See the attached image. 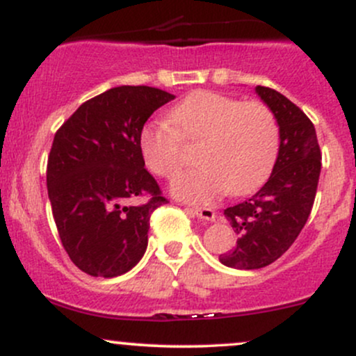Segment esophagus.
<instances>
[{"label": "esophagus", "instance_id": "1", "mask_svg": "<svg viewBox=\"0 0 356 356\" xmlns=\"http://www.w3.org/2000/svg\"><path fill=\"white\" fill-rule=\"evenodd\" d=\"M187 212H192L197 218L206 219V220H216V212L209 209V207H187Z\"/></svg>", "mask_w": 356, "mask_h": 356}]
</instances>
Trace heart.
<instances>
[{"label":"heart","instance_id":"b5f03b06","mask_svg":"<svg viewBox=\"0 0 356 356\" xmlns=\"http://www.w3.org/2000/svg\"><path fill=\"white\" fill-rule=\"evenodd\" d=\"M142 129L138 147L147 169L170 179L184 164V145L195 144L201 167L174 179L172 192L189 202L207 204L227 191L248 194L268 177L280 145L276 118L263 102H241L199 90L167 115Z\"/></svg>","mask_w":356,"mask_h":356}]
</instances>
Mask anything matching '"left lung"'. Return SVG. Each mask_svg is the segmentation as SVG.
Returning <instances> with one entry per match:
<instances>
[{"instance_id":"1","label":"left lung","mask_w":356,"mask_h":356,"mask_svg":"<svg viewBox=\"0 0 356 356\" xmlns=\"http://www.w3.org/2000/svg\"><path fill=\"white\" fill-rule=\"evenodd\" d=\"M256 93L280 127V150L268 182L224 209L238 243L219 261L236 269L264 268L288 251L309 218L321 170L316 130L303 110L273 88L257 85Z\"/></svg>"}]
</instances>
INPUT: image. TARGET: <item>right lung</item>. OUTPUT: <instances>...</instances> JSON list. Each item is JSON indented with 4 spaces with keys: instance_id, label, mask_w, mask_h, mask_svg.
<instances>
[{
    "instance_id": "1",
    "label": "right lung",
    "mask_w": 356,
    "mask_h": 356,
    "mask_svg": "<svg viewBox=\"0 0 356 356\" xmlns=\"http://www.w3.org/2000/svg\"><path fill=\"white\" fill-rule=\"evenodd\" d=\"M174 99L122 85L81 104L55 134L47 165L53 219L73 264L90 276H120L144 256L150 214L167 199L145 169L138 138ZM137 197L147 201L136 204Z\"/></svg>"
}]
</instances>
